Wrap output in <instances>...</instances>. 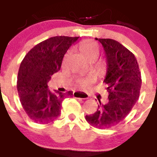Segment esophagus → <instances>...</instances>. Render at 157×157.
<instances>
[{
    "label": "esophagus",
    "mask_w": 157,
    "mask_h": 157,
    "mask_svg": "<svg viewBox=\"0 0 157 157\" xmlns=\"http://www.w3.org/2000/svg\"><path fill=\"white\" fill-rule=\"evenodd\" d=\"M73 97L75 98H78V99H88L89 96L88 94L83 92H74L73 93Z\"/></svg>",
    "instance_id": "esophagus-1"
}]
</instances>
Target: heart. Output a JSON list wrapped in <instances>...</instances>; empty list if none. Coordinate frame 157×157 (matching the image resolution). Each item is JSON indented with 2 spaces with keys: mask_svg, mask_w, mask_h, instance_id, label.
<instances>
[{
  "mask_svg": "<svg viewBox=\"0 0 157 157\" xmlns=\"http://www.w3.org/2000/svg\"><path fill=\"white\" fill-rule=\"evenodd\" d=\"M79 51L83 56L86 58L88 60L90 59H97L100 53V48L98 45L96 44L94 41H90V40H86L82 42H80L79 45ZM69 52L65 55L64 59H67L68 56ZM102 68H104V66H102ZM94 81V78L92 76H89V77L85 78H81L77 81V86L80 88H85L88 86L92 82Z\"/></svg>",
  "mask_w": 157,
  "mask_h": 157,
  "instance_id": "1",
  "label": "heart"
}]
</instances>
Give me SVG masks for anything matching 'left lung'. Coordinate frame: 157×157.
I'll return each mask as SVG.
<instances>
[{"label": "left lung", "mask_w": 157, "mask_h": 157, "mask_svg": "<svg viewBox=\"0 0 157 157\" xmlns=\"http://www.w3.org/2000/svg\"><path fill=\"white\" fill-rule=\"evenodd\" d=\"M101 43L107 59V86L109 101L100 105L94 114L86 116L90 125L98 129L114 127L127 117L138 100L141 76L134 54L119 41L110 38H95Z\"/></svg>", "instance_id": "obj_1"}]
</instances>
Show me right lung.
<instances>
[{
  "label": "right lung",
  "instance_id": "add662e5",
  "mask_svg": "<svg viewBox=\"0 0 157 157\" xmlns=\"http://www.w3.org/2000/svg\"><path fill=\"white\" fill-rule=\"evenodd\" d=\"M78 37L56 36L32 48L20 63L17 78L19 100L32 121L46 124L54 121L61 112L63 100L72 92L51 93L48 82L59 71L64 54Z\"/></svg>",
  "mask_w": 157,
  "mask_h": 157
}]
</instances>
